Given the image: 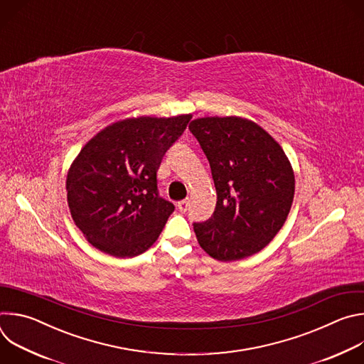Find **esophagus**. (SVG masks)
I'll use <instances>...</instances> for the list:
<instances>
[{
	"instance_id": "34e87169",
	"label": "esophagus",
	"mask_w": 364,
	"mask_h": 364,
	"mask_svg": "<svg viewBox=\"0 0 364 364\" xmlns=\"http://www.w3.org/2000/svg\"><path fill=\"white\" fill-rule=\"evenodd\" d=\"M188 204H190V201H188V198H186V200H181V201H178V210L181 212V213H184V212H187V209H188Z\"/></svg>"
}]
</instances>
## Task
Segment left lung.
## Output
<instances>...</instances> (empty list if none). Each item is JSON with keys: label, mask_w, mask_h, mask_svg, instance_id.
Instances as JSON below:
<instances>
[{"label": "left lung", "mask_w": 364, "mask_h": 364, "mask_svg": "<svg viewBox=\"0 0 364 364\" xmlns=\"http://www.w3.org/2000/svg\"><path fill=\"white\" fill-rule=\"evenodd\" d=\"M188 129L209 160L218 194L213 216L193 225L200 246L222 262L262 250L294 200V170L282 146L240 117L197 118Z\"/></svg>", "instance_id": "1"}]
</instances>
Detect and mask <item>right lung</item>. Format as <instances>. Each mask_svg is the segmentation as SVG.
<instances>
[{
	"instance_id": "1",
	"label": "right lung",
	"mask_w": 364,
	"mask_h": 364,
	"mask_svg": "<svg viewBox=\"0 0 364 364\" xmlns=\"http://www.w3.org/2000/svg\"><path fill=\"white\" fill-rule=\"evenodd\" d=\"M190 119V114L127 118L80 149L66 178L68 204L92 246L134 257L159 239L174 204L159 196L157 171Z\"/></svg>"
}]
</instances>
